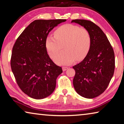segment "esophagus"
<instances>
[{"label":"esophagus","instance_id":"esophagus-1","mask_svg":"<svg viewBox=\"0 0 124 124\" xmlns=\"http://www.w3.org/2000/svg\"><path fill=\"white\" fill-rule=\"evenodd\" d=\"M68 69V67H64L63 66L62 67V70L63 71H66V70H67Z\"/></svg>","mask_w":124,"mask_h":124}]
</instances>
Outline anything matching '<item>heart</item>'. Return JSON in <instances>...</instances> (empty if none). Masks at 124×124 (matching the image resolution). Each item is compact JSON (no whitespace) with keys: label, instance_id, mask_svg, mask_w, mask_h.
I'll use <instances>...</instances> for the list:
<instances>
[{"label":"heart","instance_id":"obj_1","mask_svg":"<svg viewBox=\"0 0 124 124\" xmlns=\"http://www.w3.org/2000/svg\"><path fill=\"white\" fill-rule=\"evenodd\" d=\"M54 35L47 37L46 47L50 57L54 58L63 46L64 51L54 58V61L58 64L67 65L72 63L75 59L83 60L91 47V36L86 28L67 24L56 29Z\"/></svg>","mask_w":124,"mask_h":124}]
</instances>
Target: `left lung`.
Here are the masks:
<instances>
[{
	"label": "left lung",
	"instance_id": "1",
	"mask_svg": "<svg viewBox=\"0 0 124 124\" xmlns=\"http://www.w3.org/2000/svg\"><path fill=\"white\" fill-rule=\"evenodd\" d=\"M86 28L91 36V47L86 56L73 67L75 71L73 83L80 96L93 98L107 88L115 69V56L107 37L99 27L89 20H73Z\"/></svg>",
	"mask_w": 124,
	"mask_h": 124
}]
</instances>
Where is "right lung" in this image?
I'll list each match as a JSON object with an SVG mask.
<instances>
[{
	"label": "right lung",
	"instance_id": "obj_1",
	"mask_svg": "<svg viewBox=\"0 0 124 124\" xmlns=\"http://www.w3.org/2000/svg\"><path fill=\"white\" fill-rule=\"evenodd\" d=\"M66 20H37L20 34L12 48V72L21 90L29 97L43 99L55 89L62 69L48 55L46 39L49 32Z\"/></svg>",
	"mask_w": 124,
	"mask_h": 124
}]
</instances>
